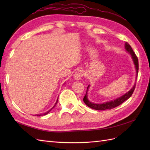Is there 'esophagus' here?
Masks as SVG:
<instances>
[{"label": "esophagus", "instance_id": "34e87169", "mask_svg": "<svg viewBox=\"0 0 150 150\" xmlns=\"http://www.w3.org/2000/svg\"><path fill=\"white\" fill-rule=\"evenodd\" d=\"M84 71L83 70L79 69L78 71H77L74 73V78L77 80H79L84 76Z\"/></svg>", "mask_w": 150, "mask_h": 150}]
</instances>
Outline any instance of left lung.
<instances>
[{
  "mask_svg": "<svg viewBox=\"0 0 150 150\" xmlns=\"http://www.w3.org/2000/svg\"><path fill=\"white\" fill-rule=\"evenodd\" d=\"M125 49H126L127 51H128L129 53H130L131 57H132V58H133V60L134 61V65H135L136 70H137V76H138V69H139L138 57H137V55L135 54V53L134 52L132 48H131V47L130 46V45L128 42L125 43ZM89 86H88L87 91H88ZM135 87H136V84H134V86H133L132 89H131L130 91H129L128 93H126L125 94H124L123 96H122L120 98L116 99L115 100L111 101L110 102H107V103H103V104H94V103H93L90 102L88 100L87 92H86V95L83 98V101H84V103L86 104V105H87L88 106H89L91 108L94 109V110H111V109L115 108L117 106H120L121 104H122V103L125 102L126 100H127V99H129L131 96V95L133 94L134 91V89H135Z\"/></svg>",
  "mask_w": 150,
  "mask_h": 150,
  "instance_id": "left-lung-1",
  "label": "left lung"
}]
</instances>
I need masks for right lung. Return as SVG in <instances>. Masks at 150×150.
<instances>
[{
  "instance_id": "right-lung-1",
  "label": "right lung",
  "mask_w": 150,
  "mask_h": 150,
  "mask_svg": "<svg viewBox=\"0 0 150 150\" xmlns=\"http://www.w3.org/2000/svg\"><path fill=\"white\" fill-rule=\"evenodd\" d=\"M57 101H58V98H57V101H56V104H54V106L51 109V110H49L48 111H47L46 112H45V113H43V114H40V115H36V116H43V115H47V114H48V113L50 112V111H51L52 110V109L54 108V107H55L56 106V104H57Z\"/></svg>"
}]
</instances>
